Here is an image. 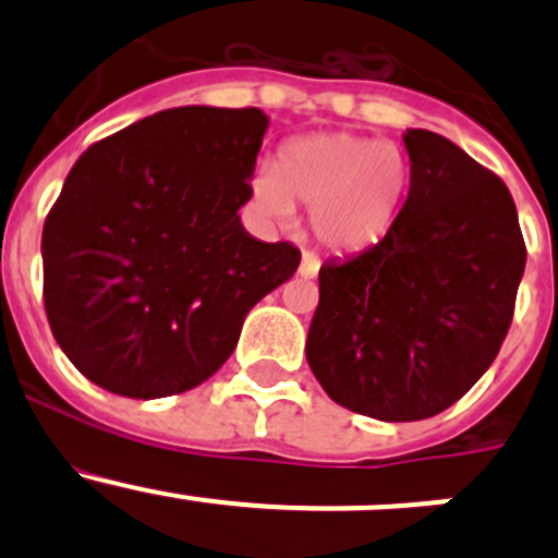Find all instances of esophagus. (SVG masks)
Returning a JSON list of instances; mask_svg holds the SVG:
<instances>
[{
	"label": "esophagus",
	"mask_w": 558,
	"mask_h": 558,
	"mask_svg": "<svg viewBox=\"0 0 558 558\" xmlns=\"http://www.w3.org/2000/svg\"><path fill=\"white\" fill-rule=\"evenodd\" d=\"M320 262L313 256V253H302V264H300V275L302 278H315L318 275Z\"/></svg>",
	"instance_id": "esophagus-1"
}]
</instances>
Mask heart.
<instances>
[{"label": "heart", "mask_w": 558, "mask_h": 558, "mask_svg": "<svg viewBox=\"0 0 558 558\" xmlns=\"http://www.w3.org/2000/svg\"><path fill=\"white\" fill-rule=\"evenodd\" d=\"M408 161L393 145L362 134L329 132L291 140L278 170L251 180L253 207L275 223L311 213L313 238L337 256H359L391 234L408 194Z\"/></svg>", "instance_id": "1"}]
</instances>
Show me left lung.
<instances>
[{"label":"left lung","mask_w":558,"mask_h":558,"mask_svg":"<svg viewBox=\"0 0 558 558\" xmlns=\"http://www.w3.org/2000/svg\"><path fill=\"white\" fill-rule=\"evenodd\" d=\"M410 191L391 234L318 272L305 353L324 391L378 421L451 408L510 329L526 247L508 185L426 129L402 134Z\"/></svg>","instance_id":"obj_1"}]
</instances>
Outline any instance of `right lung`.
I'll use <instances>...</instances> for the list:
<instances>
[{
  "label": "right lung",
  "instance_id": "add662e5",
  "mask_svg": "<svg viewBox=\"0 0 558 558\" xmlns=\"http://www.w3.org/2000/svg\"><path fill=\"white\" fill-rule=\"evenodd\" d=\"M267 126L256 107H172L75 161L45 218L43 283L50 331L92 384L132 399L199 386L296 272L294 245L240 221Z\"/></svg>",
  "mask_w": 558,
  "mask_h": 558
}]
</instances>
